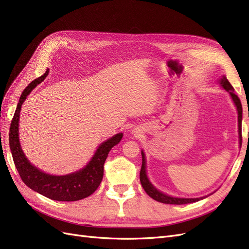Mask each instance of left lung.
<instances>
[{
    "label": "left lung",
    "mask_w": 249,
    "mask_h": 249,
    "mask_svg": "<svg viewBox=\"0 0 249 249\" xmlns=\"http://www.w3.org/2000/svg\"><path fill=\"white\" fill-rule=\"evenodd\" d=\"M220 84L221 86L227 90V91L230 92L231 99L235 103L237 110H238V126H239V138H240V144H242V105H241V101L238 97L237 94L233 92V87L231 86L227 77H223L220 80ZM142 155V165H141V169H140V183L143 187L144 191L149 195L150 197L154 198L155 200L163 202V203H168V205H185V203H191L198 201L200 198H178V197H171L168 196V195L164 194L160 192L159 190H157L156 188L149 183V180L146 177V170H145V157L143 152H141Z\"/></svg>",
    "instance_id": "left-lung-1"
}]
</instances>
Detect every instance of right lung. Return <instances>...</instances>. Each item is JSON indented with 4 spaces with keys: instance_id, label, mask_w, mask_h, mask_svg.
<instances>
[{
    "instance_id": "obj_1",
    "label": "right lung",
    "mask_w": 249,
    "mask_h": 249,
    "mask_svg": "<svg viewBox=\"0 0 249 249\" xmlns=\"http://www.w3.org/2000/svg\"><path fill=\"white\" fill-rule=\"evenodd\" d=\"M49 70L41 77L35 79L22 91L14 113L9 131V145L14 165L19 177L29 188L46 197L59 201H74L91 195L100 186L104 176V164L111 148L123 138V134H116L97 148L93 158L85 168L67 176L47 175L30 163L22 153L18 140V120L21 105L32 90L48 76Z\"/></svg>"
}]
</instances>
